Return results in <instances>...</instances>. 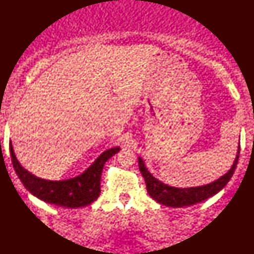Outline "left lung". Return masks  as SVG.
I'll list each match as a JSON object with an SVG mask.
<instances>
[{"label": "left lung", "mask_w": 254, "mask_h": 254, "mask_svg": "<svg viewBox=\"0 0 254 254\" xmlns=\"http://www.w3.org/2000/svg\"><path fill=\"white\" fill-rule=\"evenodd\" d=\"M239 151L240 145H238V150H237V155L232 166H231V169L225 175L221 176L220 178L216 179L212 183L200 186H194V188L193 186L192 188H176V186L168 185L162 181H159L147 170L145 162H144L142 157H138V165H139L140 173H142L144 179H145L147 193L150 194L151 198L155 199L157 203L165 205V206L184 207L200 203L205 199L217 194L218 192L225 188V185L230 182L231 177H232L237 164H238Z\"/></svg>", "instance_id": "left-lung-1"}]
</instances>
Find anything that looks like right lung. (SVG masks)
<instances>
[{
	"label": "right lung",
	"mask_w": 254,
	"mask_h": 254,
	"mask_svg": "<svg viewBox=\"0 0 254 254\" xmlns=\"http://www.w3.org/2000/svg\"><path fill=\"white\" fill-rule=\"evenodd\" d=\"M9 150L16 175L31 194L46 203L62 207L77 208L91 204L99 197L103 166L112 156L116 155L121 147L116 146L105 150L81 175L62 181H50L33 175L25 170L16 158L11 142L9 143Z\"/></svg>",
	"instance_id": "right-lung-1"
}]
</instances>
